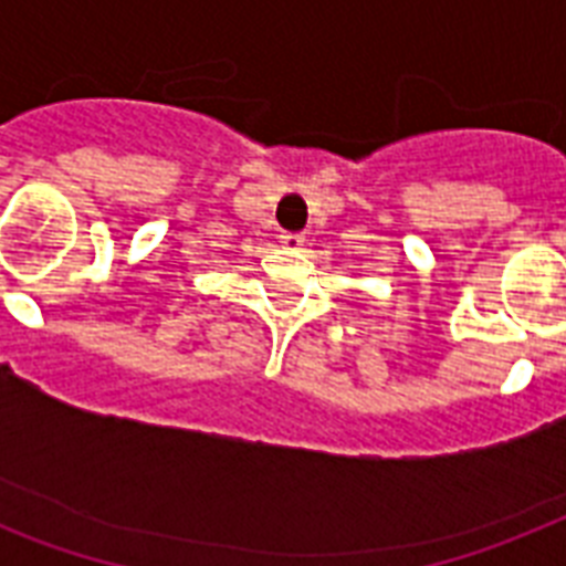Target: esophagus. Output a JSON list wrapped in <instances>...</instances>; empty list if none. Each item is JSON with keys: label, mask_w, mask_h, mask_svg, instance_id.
<instances>
[{"label": "esophagus", "mask_w": 566, "mask_h": 566, "mask_svg": "<svg viewBox=\"0 0 566 566\" xmlns=\"http://www.w3.org/2000/svg\"><path fill=\"white\" fill-rule=\"evenodd\" d=\"M279 240H282L287 249H300L302 243H305V234H300V231H282V234H279Z\"/></svg>", "instance_id": "esophagus-1"}]
</instances>
